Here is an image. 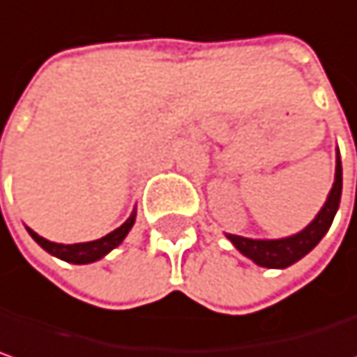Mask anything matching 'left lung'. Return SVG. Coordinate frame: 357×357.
Wrapping results in <instances>:
<instances>
[{
	"mask_svg": "<svg viewBox=\"0 0 357 357\" xmlns=\"http://www.w3.org/2000/svg\"><path fill=\"white\" fill-rule=\"evenodd\" d=\"M341 157L340 149H337V157H335V181L333 188L323 204V208L317 212V216L308 222L307 227L290 237H282V239H249L241 235H231L225 233L227 239L235 245V249L239 253H243L245 257H249L253 264L261 266V268H270V270H284L292 264H296L298 259H303L308 251H312L319 241L327 235L335 212L340 208L341 200Z\"/></svg>",
	"mask_w": 357,
	"mask_h": 357,
	"instance_id": "obj_1",
	"label": "left lung"
}]
</instances>
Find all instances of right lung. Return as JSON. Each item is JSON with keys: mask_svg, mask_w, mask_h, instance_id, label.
<instances>
[{"mask_svg": "<svg viewBox=\"0 0 357 357\" xmlns=\"http://www.w3.org/2000/svg\"><path fill=\"white\" fill-rule=\"evenodd\" d=\"M135 220H137V211H132V214H130L118 229H114L112 233H108L106 237L96 239V241H87V243L73 245L54 243V241H49V239L40 237V235L34 233L32 229H28V227H26V229H28L30 237L40 245L47 253L59 257V259H63V261H67V264H77V266H82V264H93V261L102 259L104 255H108L112 249H116L118 245L124 241V237L128 235V231L132 229Z\"/></svg>", "mask_w": 357, "mask_h": 357, "instance_id": "obj_1", "label": "right lung"}]
</instances>
